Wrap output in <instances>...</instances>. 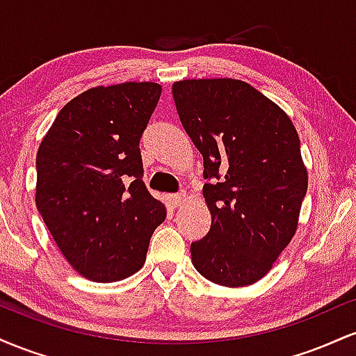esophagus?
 I'll return each mask as SVG.
<instances>
[{
	"label": "esophagus",
	"instance_id": "esophagus-1",
	"mask_svg": "<svg viewBox=\"0 0 356 356\" xmlns=\"http://www.w3.org/2000/svg\"><path fill=\"white\" fill-rule=\"evenodd\" d=\"M184 192H179V194H170L169 195V202H170V206L172 207H177V206H181V202L184 201Z\"/></svg>",
	"mask_w": 356,
	"mask_h": 356
}]
</instances>
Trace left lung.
Wrapping results in <instances>:
<instances>
[{
	"instance_id": "8db88e82",
	"label": "left lung",
	"mask_w": 356,
	"mask_h": 356,
	"mask_svg": "<svg viewBox=\"0 0 356 356\" xmlns=\"http://www.w3.org/2000/svg\"><path fill=\"white\" fill-rule=\"evenodd\" d=\"M172 95L204 159L211 229L191 244L192 264L220 286H248L295 236L308 174L300 137L275 102L234 79L182 80Z\"/></svg>"
}]
</instances>
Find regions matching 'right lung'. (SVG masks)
I'll return each mask as SVG.
<instances>
[{"label": "right lung", "instance_id": "add662e5", "mask_svg": "<svg viewBox=\"0 0 356 356\" xmlns=\"http://www.w3.org/2000/svg\"><path fill=\"white\" fill-rule=\"evenodd\" d=\"M161 85L127 81L68 102L36 154V207L56 246L81 276L100 283L144 266L165 219L145 187L140 138Z\"/></svg>", "mask_w": 356, "mask_h": 356}]
</instances>
